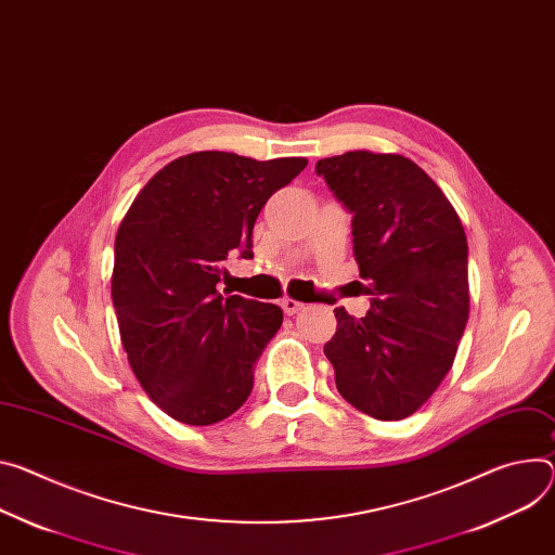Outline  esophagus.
Segmentation results:
<instances>
[{"label": "esophagus", "mask_w": 555, "mask_h": 555, "mask_svg": "<svg viewBox=\"0 0 555 555\" xmlns=\"http://www.w3.org/2000/svg\"><path fill=\"white\" fill-rule=\"evenodd\" d=\"M281 308H283V312H285L287 317H292V314H296V312L304 310V308H306V304H300V300H294V298L285 296V298L281 300Z\"/></svg>", "instance_id": "1"}]
</instances>
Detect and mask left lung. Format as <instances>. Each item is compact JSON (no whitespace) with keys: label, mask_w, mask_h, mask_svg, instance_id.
Returning <instances> with one entry per match:
<instances>
[{"label":"left lung","mask_w":555,"mask_h":555,"mask_svg":"<svg viewBox=\"0 0 555 555\" xmlns=\"http://www.w3.org/2000/svg\"><path fill=\"white\" fill-rule=\"evenodd\" d=\"M317 175L354 215L351 243L372 306L363 319L334 310L325 357L336 389L372 418H408L451 370L469 319L463 223L408 157L351 150L321 159Z\"/></svg>","instance_id":"8db88e82"}]
</instances>
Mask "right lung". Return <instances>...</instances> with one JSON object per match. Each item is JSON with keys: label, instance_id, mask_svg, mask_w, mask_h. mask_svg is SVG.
Masks as SVG:
<instances>
[{"label": "right lung", "instance_id": "right-lung-1", "mask_svg": "<svg viewBox=\"0 0 555 555\" xmlns=\"http://www.w3.org/2000/svg\"><path fill=\"white\" fill-rule=\"evenodd\" d=\"M308 166L192 153L150 179L115 238L113 304L128 363L150 400L185 425L234 414L255 365L283 323L274 304L223 298L232 255L251 259V230L268 198Z\"/></svg>", "mask_w": 555, "mask_h": 555}]
</instances>
